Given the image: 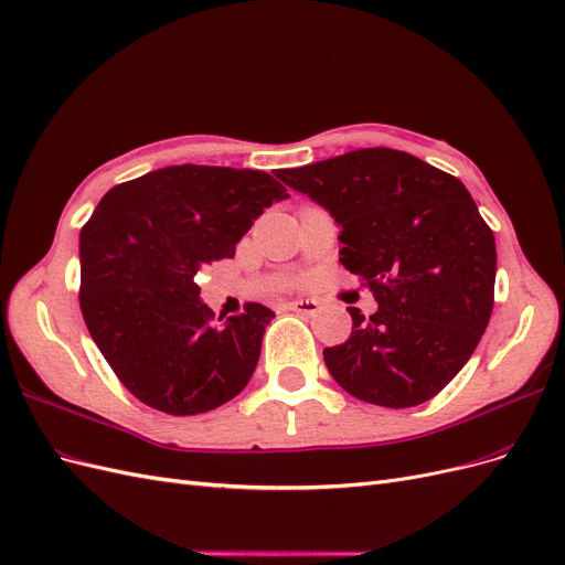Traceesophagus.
<instances>
[{"label":"esophagus","mask_w":565,"mask_h":565,"mask_svg":"<svg viewBox=\"0 0 565 565\" xmlns=\"http://www.w3.org/2000/svg\"><path fill=\"white\" fill-rule=\"evenodd\" d=\"M287 309L299 316H316L320 311V303L313 299H299V301H289Z\"/></svg>","instance_id":"1"}]
</instances>
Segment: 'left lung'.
I'll return each instance as SVG.
<instances>
[{"label": "left lung", "mask_w": 565, "mask_h": 565, "mask_svg": "<svg viewBox=\"0 0 565 565\" xmlns=\"http://www.w3.org/2000/svg\"><path fill=\"white\" fill-rule=\"evenodd\" d=\"M278 177L330 210L339 262L380 306L367 318L349 309L351 337L322 351L334 382L382 407L431 401L471 358L494 303V235L465 183L393 148Z\"/></svg>", "instance_id": "obj_1"}]
</instances>
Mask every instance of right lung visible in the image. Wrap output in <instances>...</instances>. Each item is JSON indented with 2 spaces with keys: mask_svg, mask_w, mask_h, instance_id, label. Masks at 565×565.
Instances as JSON below:
<instances>
[{
  "mask_svg": "<svg viewBox=\"0 0 565 565\" xmlns=\"http://www.w3.org/2000/svg\"><path fill=\"white\" fill-rule=\"evenodd\" d=\"M287 188L266 172L164 167L104 195L79 233V309L131 396L167 415H200L252 380L266 324L264 303L214 316L198 273L235 245Z\"/></svg>",
  "mask_w": 565,
  "mask_h": 565,
  "instance_id": "obj_1",
  "label": "right lung"
}]
</instances>
